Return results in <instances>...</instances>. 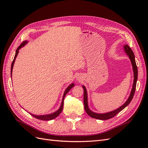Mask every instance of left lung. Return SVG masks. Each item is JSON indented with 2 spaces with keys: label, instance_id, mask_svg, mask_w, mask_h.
<instances>
[{
  "label": "left lung",
  "instance_id": "obj_1",
  "mask_svg": "<svg viewBox=\"0 0 148 148\" xmlns=\"http://www.w3.org/2000/svg\"><path fill=\"white\" fill-rule=\"evenodd\" d=\"M123 49L125 52L127 53V55L128 56L129 59H130L131 63L133 66V76H134V79H133V86L132 88V91L130 92V95L128 99L126 101L124 104L119 107L118 109H115L113 111H110L109 112L104 113V114H98L94 112L92 110L89 109V107H88V93H87V90L86 89V87L84 86H82L83 89H84V109L86 112L88 114V115L90 116L91 117L94 118V119H96L98 120H108L109 119H111L114 117V116H115L118 113H119L120 112L122 111L123 109H125L126 107L130 102L132 101L134 94H135V89H136V82H137V79H138V69H137V66L136 64V62H135V55H134V53L132 51L131 48L128 45H125L123 46Z\"/></svg>",
  "mask_w": 148,
  "mask_h": 148
}]
</instances>
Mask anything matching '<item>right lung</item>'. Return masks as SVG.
Segmentation results:
<instances>
[{"label": "right lung", "instance_id": "add662e5", "mask_svg": "<svg viewBox=\"0 0 148 148\" xmlns=\"http://www.w3.org/2000/svg\"><path fill=\"white\" fill-rule=\"evenodd\" d=\"M28 41H25L24 42H22L20 45L19 46V47L17 48L16 51L15 52V57L14 59H13V60L12 62V65H11V78H12V70H13V65H14V63H15V59L18 56V53L19 52V50L21 48L23 47V46H25L26 44H27ZM75 86L74 83H71L70 84L69 86L67 87L65 89V91H64V95H63V97H62V103H61V105L59 107V109H58L57 111L54 112H53L52 114H46V115H34V114H31L30 112H28L30 115H31L33 116V117L36 118L38 119H39V120H53V119L56 118L58 115H59L62 111V109H63V106H64V98H65V96H66V95L67 93H68V92L70 90V89L72 88L73 86Z\"/></svg>", "mask_w": 148, "mask_h": 148}]
</instances>
